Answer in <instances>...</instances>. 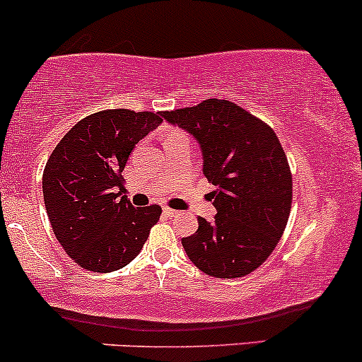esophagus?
Instances as JSON below:
<instances>
[{
  "label": "esophagus",
  "mask_w": 362,
  "mask_h": 362,
  "mask_svg": "<svg viewBox=\"0 0 362 362\" xmlns=\"http://www.w3.org/2000/svg\"><path fill=\"white\" fill-rule=\"evenodd\" d=\"M164 214H165V216H169V217H176L180 212L174 211V209H170V207H165L164 209Z\"/></svg>",
  "instance_id": "34e87169"
}]
</instances>
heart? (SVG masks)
<instances>
[{
  "instance_id": "1",
  "label": "heart",
  "mask_w": 362,
  "mask_h": 362,
  "mask_svg": "<svg viewBox=\"0 0 362 362\" xmlns=\"http://www.w3.org/2000/svg\"><path fill=\"white\" fill-rule=\"evenodd\" d=\"M173 131H177V129H167L165 133H173Z\"/></svg>"
}]
</instances>
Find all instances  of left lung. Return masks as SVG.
Returning a JSON list of instances; mask_svg holds the SVG:
<instances>
[{
  "label": "left lung",
  "mask_w": 362,
  "mask_h": 362,
  "mask_svg": "<svg viewBox=\"0 0 362 362\" xmlns=\"http://www.w3.org/2000/svg\"><path fill=\"white\" fill-rule=\"evenodd\" d=\"M192 133L204 151V174L216 186L217 216L198 217L182 238L189 260L214 278H242L266 262L288 223L291 173L269 124L240 105L209 98L195 107L162 112Z\"/></svg>",
  "instance_id": "left-lung-1"
}]
</instances>
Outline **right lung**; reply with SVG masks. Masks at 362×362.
Segmentation results:
<instances>
[{"label":"right lung","mask_w":362,"mask_h":362,"mask_svg":"<svg viewBox=\"0 0 362 362\" xmlns=\"http://www.w3.org/2000/svg\"><path fill=\"white\" fill-rule=\"evenodd\" d=\"M162 112L108 108L81 119L49 155L42 195L49 224L74 262L93 273L127 266L141 252L160 205L133 207L122 170Z\"/></svg>","instance_id":"add662e5"}]
</instances>
